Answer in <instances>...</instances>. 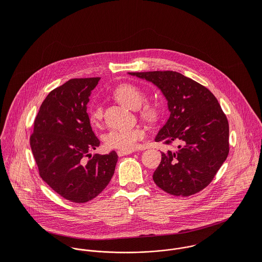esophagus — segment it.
I'll list each match as a JSON object with an SVG mask.
<instances>
[{
	"label": "esophagus",
	"instance_id": "obj_1",
	"mask_svg": "<svg viewBox=\"0 0 262 262\" xmlns=\"http://www.w3.org/2000/svg\"><path fill=\"white\" fill-rule=\"evenodd\" d=\"M133 151L132 150H130V151H124V150H118L117 151V154H118V156H125V155H129V154H131Z\"/></svg>",
	"mask_w": 262,
	"mask_h": 262
}]
</instances>
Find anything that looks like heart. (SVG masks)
<instances>
[{
    "instance_id": "b5f03b06",
    "label": "heart",
    "mask_w": 262,
    "mask_h": 262,
    "mask_svg": "<svg viewBox=\"0 0 262 262\" xmlns=\"http://www.w3.org/2000/svg\"><path fill=\"white\" fill-rule=\"evenodd\" d=\"M115 98L124 106L132 110H138L145 101L144 92L135 84L124 83L114 92ZM89 117L93 123H98L103 117V109L99 103H94L89 107ZM143 116L148 120H154L158 110L155 106L148 105L143 110ZM144 137V131L140 128L112 129L105 135V144L113 149L130 151Z\"/></svg>"
}]
</instances>
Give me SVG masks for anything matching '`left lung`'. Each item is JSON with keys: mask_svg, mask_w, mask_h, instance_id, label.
Listing matches in <instances>:
<instances>
[{"mask_svg": "<svg viewBox=\"0 0 262 262\" xmlns=\"http://www.w3.org/2000/svg\"><path fill=\"white\" fill-rule=\"evenodd\" d=\"M156 85L167 101L169 118L155 141L179 143L161 152L153 173L157 187L187 196L207 187L229 153V124L216 97L204 85L180 73H128Z\"/></svg>", "mask_w": 262, "mask_h": 262, "instance_id": "1", "label": "left lung"}]
</instances>
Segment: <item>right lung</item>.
<instances>
[{"mask_svg":"<svg viewBox=\"0 0 262 262\" xmlns=\"http://www.w3.org/2000/svg\"><path fill=\"white\" fill-rule=\"evenodd\" d=\"M99 80L73 78L51 91L40 106L30 137L41 179L74 203H86L101 193L118 161L115 151L94 156L89 153L100 145L86 113Z\"/></svg>","mask_w":262,"mask_h":262,"instance_id":"right-lung-1","label":"right lung"}]
</instances>
